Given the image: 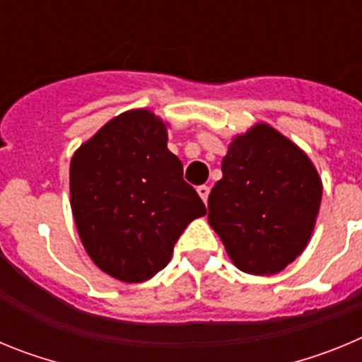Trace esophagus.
Here are the masks:
<instances>
[{"instance_id": "obj_1", "label": "esophagus", "mask_w": 362, "mask_h": 362, "mask_svg": "<svg viewBox=\"0 0 362 362\" xmlns=\"http://www.w3.org/2000/svg\"><path fill=\"white\" fill-rule=\"evenodd\" d=\"M197 194H199V197H201V199H203L204 203H206V201H209L210 188L206 187V185H201V187H197Z\"/></svg>"}]
</instances>
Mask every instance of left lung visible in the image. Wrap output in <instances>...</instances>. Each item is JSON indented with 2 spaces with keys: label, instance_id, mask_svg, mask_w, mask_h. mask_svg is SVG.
<instances>
[{
  "label": "left lung",
  "instance_id": "obj_1",
  "mask_svg": "<svg viewBox=\"0 0 362 362\" xmlns=\"http://www.w3.org/2000/svg\"><path fill=\"white\" fill-rule=\"evenodd\" d=\"M209 196V223L245 274L274 276L296 261L317 221L322 181L312 159L267 123L238 134Z\"/></svg>",
  "mask_w": 362,
  "mask_h": 362
}]
</instances>
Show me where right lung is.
<instances>
[{"label": "right lung", "mask_w": 362, "mask_h": 362, "mask_svg": "<svg viewBox=\"0 0 362 362\" xmlns=\"http://www.w3.org/2000/svg\"><path fill=\"white\" fill-rule=\"evenodd\" d=\"M168 124L146 108L127 110L83 143L70 161V206L98 268L123 283L152 279L206 206L168 150Z\"/></svg>", "instance_id": "1"}]
</instances>
